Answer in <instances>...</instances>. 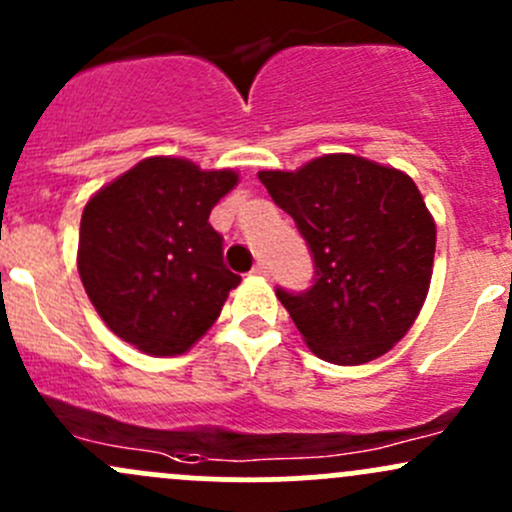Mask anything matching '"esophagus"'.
Segmentation results:
<instances>
[{
  "mask_svg": "<svg viewBox=\"0 0 512 512\" xmlns=\"http://www.w3.org/2000/svg\"><path fill=\"white\" fill-rule=\"evenodd\" d=\"M252 274H257V277H267V265H265V262H257V265L252 267Z\"/></svg>",
  "mask_w": 512,
  "mask_h": 512,
  "instance_id": "obj_1",
  "label": "esophagus"
}]
</instances>
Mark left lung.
I'll return each instance as SVG.
<instances>
[{"label": "left lung", "instance_id": "left-lung-1", "mask_svg": "<svg viewBox=\"0 0 512 512\" xmlns=\"http://www.w3.org/2000/svg\"><path fill=\"white\" fill-rule=\"evenodd\" d=\"M314 255V284L277 289L311 353L363 365L410 331L432 282L437 225L410 176L355 154L260 171Z\"/></svg>", "mask_w": 512, "mask_h": 512}]
</instances>
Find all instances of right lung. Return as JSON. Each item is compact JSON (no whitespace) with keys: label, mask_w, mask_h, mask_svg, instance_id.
<instances>
[{"label":"right lung","mask_w":512,"mask_h":512,"mask_svg":"<svg viewBox=\"0 0 512 512\" xmlns=\"http://www.w3.org/2000/svg\"><path fill=\"white\" fill-rule=\"evenodd\" d=\"M238 181L233 169L149 157L85 203L78 274L115 336L159 358L186 353L215 324L240 277L208 215Z\"/></svg>","instance_id":"obj_1"}]
</instances>
